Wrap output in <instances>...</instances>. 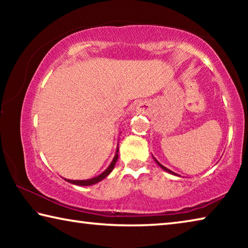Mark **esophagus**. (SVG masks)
<instances>
[{"instance_id": "esophagus-1", "label": "esophagus", "mask_w": 248, "mask_h": 248, "mask_svg": "<svg viewBox=\"0 0 248 248\" xmlns=\"http://www.w3.org/2000/svg\"><path fill=\"white\" fill-rule=\"evenodd\" d=\"M137 111H138V114H146V112L149 111V105L145 103L140 104L139 106L137 107Z\"/></svg>"}]
</instances>
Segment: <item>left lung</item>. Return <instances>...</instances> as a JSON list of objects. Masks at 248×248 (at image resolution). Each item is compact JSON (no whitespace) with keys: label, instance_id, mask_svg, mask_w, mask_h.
<instances>
[{"label":"left lung","instance_id":"obj_1","mask_svg":"<svg viewBox=\"0 0 248 248\" xmlns=\"http://www.w3.org/2000/svg\"><path fill=\"white\" fill-rule=\"evenodd\" d=\"M155 161H156V159H155ZM156 163H157V164L159 165V166H161L162 167V169L163 170H166V171H169V173H170V174H173V175H177V174H175V173H173V171H171V170H170L169 169H166V167H164V166H163L162 164H159V163L156 161Z\"/></svg>","mask_w":248,"mask_h":248}]
</instances>
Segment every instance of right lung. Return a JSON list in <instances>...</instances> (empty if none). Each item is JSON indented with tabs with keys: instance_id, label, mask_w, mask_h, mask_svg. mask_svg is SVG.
Listing matches in <instances>:
<instances>
[{
	"instance_id": "right-lung-1",
	"label": "right lung",
	"mask_w": 248,
	"mask_h": 248,
	"mask_svg": "<svg viewBox=\"0 0 248 248\" xmlns=\"http://www.w3.org/2000/svg\"><path fill=\"white\" fill-rule=\"evenodd\" d=\"M116 153H118V149H117V152ZM117 159H118V154L115 155V157H114V159H112V162L110 163V165L108 166V169L105 170V171H103V173L100 174V175H98L97 177H94V178H91V179H86V180H70V179H65V180H66V182L71 183V184L78 185V186H91V185H94L96 183L100 182V180H103L105 177H107V176L110 174V171L114 170Z\"/></svg>"
}]
</instances>
